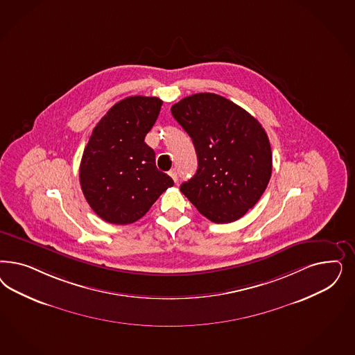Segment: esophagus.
<instances>
[{
    "mask_svg": "<svg viewBox=\"0 0 355 355\" xmlns=\"http://www.w3.org/2000/svg\"><path fill=\"white\" fill-rule=\"evenodd\" d=\"M170 176L173 179V182H175V183H178V180H179V175H178V171H176V170H171V171H170Z\"/></svg>",
    "mask_w": 355,
    "mask_h": 355,
    "instance_id": "1",
    "label": "esophagus"
}]
</instances>
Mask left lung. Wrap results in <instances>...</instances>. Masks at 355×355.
Masks as SVG:
<instances>
[{"mask_svg":"<svg viewBox=\"0 0 355 355\" xmlns=\"http://www.w3.org/2000/svg\"><path fill=\"white\" fill-rule=\"evenodd\" d=\"M192 138L197 172L180 191L214 223L243 217L263 196L272 175V149L261 124L229 99L200 92L171 107Z\"/></svg>","mask_w":355,"mask_h":355,"instance_id":"1","label":"left lung"}]
</instances>
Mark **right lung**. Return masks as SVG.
<instances>
[{"instance_id": "right-lung-1", "label": "right lung", "mask_w": 355, "mask_h": 355, "mask_svg": "<svg viewBox=\"0 0 355 355\" xmlns=\"http://www.w3.org/2000/svg\"><path fill=\"white\" fill-rule=\"evenodd\" d=\"M162 104L155 96H128L92 130L80 160V188L92 210L108 223L136 222L173 185L157 168L155 153L145 142Z\"/></svg>"}]
</instances>
